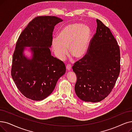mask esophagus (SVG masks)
<instances>
[{"mask_svg":"<svg viewBox=\"0 0 132 132\" xmlns=\"http://www.w3.org/2000/svg\"><path fill=\"white\" fill-rule=\"evenodd\" d=\"M66 68L68 70H70L71 69V65L70 64H68L66 66Z\"/></svg>","mask_w":132,"mask_h":132,"instance_id":"obj_1","label":"esophagus"}]
</instances>
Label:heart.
<instances>
[{
	"mask_svg": "<svg viewBox=\"0 0 132 132\" xmlns=\"http://www.w3.org/2000/svg\"><path fill=\"white\" fill-rule=\"evenodd\" d=\"M92 31L88 26L81 23H72L65 25L52 40V46L56 57L65 59L68 48L70 55L75 59L83 57L88 50Z\"/></svg>",
	"mask_w": 132,
	"mask_h": 132,
	"instance_id": "b5f03b06",
	"label": "heart"
}]
</instances>
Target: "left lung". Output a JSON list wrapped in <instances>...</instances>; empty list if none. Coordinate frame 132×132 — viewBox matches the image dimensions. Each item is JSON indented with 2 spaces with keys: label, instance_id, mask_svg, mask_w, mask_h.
I'll use <instances>...</instances> for the list:
<instances>
[{
  "label": "left lung",
  "instance_id": "left-lung-1",
  "mask_svg": "<svg viewBox=\"0 0 132 132\" xmlns=\"http://www.w3.org/2000/svg\"><path fill=\"white\" fill-rule=\"evenodd\" d=\"M96 32L86 54L72 66L77 76L75 91L86 102H98L112 92L120 71V51L109 28L96 19Z\"/></svg>",
  "mask_w": 132,
  "mask_h": 132
}]
</instances>
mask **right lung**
I'll return each instance as SVG.
<instances>
[{"label":"right lung","mask_w":132,"mask_h":132,"mask_svg":"<svg viewBox=\"0 0 132 132\" xmlns=\"http://www.w3.org/2000/svg\"><path fill=\"white\" fill-rule=\"evenodd\" d=\"M63 20L55 16H38L33 19L20 34L12 57L11 76L24 96L40 101L52 93L59 79L64 74V63L51 55L52 32ZM31 47V59L23 54Z\"/></svg>","instance_id":"right-lung-1"}]
</instances>
